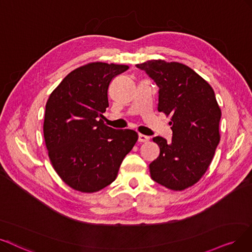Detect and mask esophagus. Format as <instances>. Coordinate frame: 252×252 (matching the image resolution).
I'll return each instance as SVG.
<instances>
[{
	"mask_svg": "<svg viewBox=\"0 0 252 252\" xmlns=\"http://www.w3.org/2000/svg\"><path fill=\"white\" fill-rule=\"evenodd\" d=\"M149 139H150V137L145 134H142V133L138 134V142L139 143H147V142H149Z\"/></svg>",
	"mask_w": 252,
	"mask_h": 252,
	"instance_id": "esophagus-1",
	"label": "esophagus"
}]
</instances>
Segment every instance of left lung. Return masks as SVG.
<instances>
[{"label":"left lung","instance_id":"1","mask_svg":"<svg viewBox=\"0 0 252 252\" xmlns=\"http://www.w3.org/2000/svg\"><path fill=\"white\" fill-rule=\"evenodd\" d=\"M136 67L158 86V112L170 116L173 130L170 142L153 138L160 154L149 165L151 178L168 189L184 190L204 176L219 144L221 110L215 93L184 64L151 60Z\"/></svg>","mask_w":252,"mask_h":252}]
</instances>
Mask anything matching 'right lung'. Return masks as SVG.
<instances>
[{
	"mask_svg": "<svg viewBox=\"0 0 252 252\" xmlns=\"http://www.w3.org/2000/svg\"><path fill=\"white\" fill-rule=\"evenodd\" d=\"M127 65L89 63L70 72L49 95L43 134L57 174L80 192H96L113 183L138 135L103 122L110 82Z\"/></svg>",
	"mask_w": 252,
	"mask_h": 252,
	"instance_id": "1",
	"label": "right lung"
}]
</instances>
